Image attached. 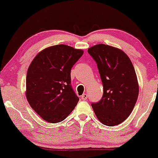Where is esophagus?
<instances>
[{"label":"esophagus","mask_w":158,"mask_h":158,"mask_svg":"<svg viewBox=\"0 0 158 158\" xmlns=\"http://www.w3.org/2000/svg\"><path fill=\"white\" fill-rule=\"evenodd\" d=\"M87 98H88V95L86 94H83L81 96V99H83V100H86Z\"/></svg>","instance_id":"esophagus-1"}]
</instances>
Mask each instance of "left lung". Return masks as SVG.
Masks as SVG:
<instances>
[{"label":"left lung","instance_id":"8db88e82","mask_svg":"<svg viewBox=\"0 0 158 158\" xmlns=\"http://www.w3.org/2000/svg\"><path fill=\"white\" fill-rule=\"evenodd\" d=\"M88 52L97 63L103 86L102 98L91 106L102 124L116 126L130 115L137 102L139 84L135 68L128 56L116 47L99 44Z\"/></svg>","mask_w":158,"mask_h":158}]
</instances>
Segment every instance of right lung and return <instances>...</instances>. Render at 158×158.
Wrapping results in <instances>:
<instances>
[{
    "mask_svg": "<svg viewBox=\"0 0 158 158\" xmlns=\"http://www.w3.org/2000/svg\"><path fill=\"white\" fill-rule=\"evenodd\" d=\"M83 50L65 44L43 49L30 64L27 74V101L38 115L49 123L63 121L79 98L71 85V68Z\"/></svg>",
    "mask_w": 158,
    "mask_h": 158,
    "instance_id": "right-lung-1",
    "label": "right lung"
}]
</instances>
